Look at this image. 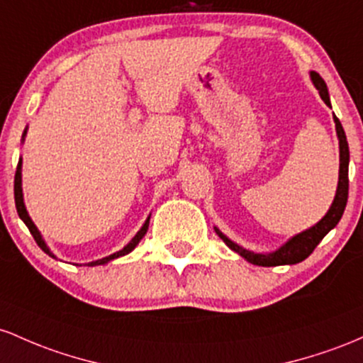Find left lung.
I'll list each match as a JSON object with an SVG mask.
<instances>
[{"label": "left lung", "instance_id": "left-lung-1", "mask_svg": "<svg viewBox=\"0 0 363 363\" xmlns=\"http://www.w3.org/2000/svg\"><path fill=\"white\" fill-rule=\"evenodd\" d=\"M312 82L315 85V89L319 91L320 97L328 106H331L329 103V94H328V87H325V82L323 80V77L319 73L312 72ZM335 123H336V133L337 138H340V182H337V190H336V197L335 202H333L331 209L328 211V214L317 223L315 226H312L311 230L303 231V233L293 236L290 242L286 245H283L279 250L272 252V254L262 255V254H254V252H248L245 248H242L236 243L228 240L225 235L219 233L216 230V233L221 236L223 242L226 243L231 250H235L236 254H240L242 257H245L248 262L255 264V266H284V264H296L302 262L312 254L313 248L320 243V240L324 238L329 231L335 228L337 223H340L341 216L345 213L346 207V201H348V161H350V150H348V142H346V135L345 130L341 127L340 120L335 116Z\"/></svg>", "mask_w": 363, "mask_h": 363}]
</instances>
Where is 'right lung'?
I'll use <instances>...</instances> for the list:
<instances>
[{
    "label": "right lung",
    "instance_id": "add662e5",
    "mask_svg": "<svg viewBox=\"0 0 363 363\" xmlns=\"http://www.w3.org/2000/svg\"><path fill=\"white\" fill-rule=\"evenodd\" d=\"M20 169H22V161H18L17 171H15V185H13V192H15V206H17V213H18V216H20V219H22V221L26 223V226L28 228V231H30V235L34 236L35 243H38V245H39L40 248H43V250L46 252L48 255H51V257H55V255H52L51 252H50V248L46 247V243H44V240L40 238V235H39L38 228H35V226H34V223L30 221V218H28V214H27L26 206H23V195H22V173H20ZM147 228H149V219H147V221H145V225L140 228V231H138V233H137L135 236H133L132 242H130L127 247L121 248V250H120V252H116V254L108 255V257L99 259V260H94V262H89L87 266H101V264H106V262H109V260H113V259H116V257H121V255H127L128 252H132L133 248L137 247V243L140 242L142 236H144L145 233H147Z\"/></svg>",
    "mask_w": 363,
    "mask_h": 363
}]
</instances>
